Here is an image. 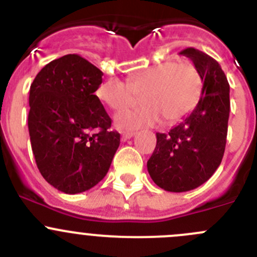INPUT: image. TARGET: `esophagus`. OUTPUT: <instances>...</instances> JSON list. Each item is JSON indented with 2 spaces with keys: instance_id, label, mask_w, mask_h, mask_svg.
I'll return each instance as SVG.
<instances>
[{
  "instance_id": "34e87169",
  "label": "esophagus",
  "mask_w": 257,
  "mask_h": 257,
  "mask_svg": "<svg viewBox=\"0 0 257 257\" xmlns=\"http://www.w3.org/2000/svg\"><path fill=\"white\" fill-rule=\"evenodd\" d=\"M133 136H136V132H123V133H121V138H123L124 141L131 139Z\"/></svg>"
}]
</instances>
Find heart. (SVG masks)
Here are the masks:
<instances>
[{
  "instance_id": "b5f03b06",
  "label": "heart",
  "mask_w": 257,
  "mask_h": 257,
  "mask_svg": "<svg viewBox=\"0 0 257 257\" xmlns=\"http://www.w3.org/2000/svg\"><path fill=\"white\" fill-rule=\"evenodd\" d=\"M200 71L189 60L163 61L132 74L123 83L109 79L100 84L96 96L101 103L118 111L132 105L142 95L143 105L128 109L115 116L121 129L152 125L163 118L167 124L183 118L197 103L201 93Z\"/></svg>"
}]
</instances>
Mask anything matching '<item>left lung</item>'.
<instances>
[{"label": "left lung", "instance_id": "8db88e82", "mask_svg": "<svg viewBox=\"0 0 257 257\" xmlns=\"http://www.w3.org/2000/svg\"><path fill=\"white\" fill-rule=\"evenodd\" d=\"M179 54L197 66L203 86L193 110L168 133H157L147 162L154 183L169 192L191 191L211 178L225 153L230 116V85L220 64L193 47Z\"/></svg>", "mask_w": 257, "mask_h": 257}]
</instances>
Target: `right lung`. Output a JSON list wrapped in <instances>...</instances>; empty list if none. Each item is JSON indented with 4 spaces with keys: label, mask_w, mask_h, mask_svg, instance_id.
I'll return each instance as SVG.
<instances>
[{
    "label": "right lung",
    "mask_w": 257,
    "mask_h": 257,
    "mask_svg": "<svg viewBox=\"0 0 257 257\" xmlns=\"http://www.w3.org/2000/svg\"><path fill=\"white\" fill-rule=\"evenodd\" d=\"M101 76L88 60L69 54L45 65L30 86L29 133L37 168L68 195L98 184L120 143L95 95Z\"/></svg>",
    "instance_id": "obj_1"
}]
</instances>
